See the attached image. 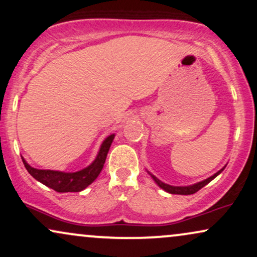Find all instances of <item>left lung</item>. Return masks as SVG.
<instances>
[{
  "mask_svg": "<svg viewBox=\"0 0 257 257\" xmlns=\"http://www.w3.org/2000/svg\"><path fill=\"white\" fill-rule=\"evenodd\" d=\"M223 170H224V168H222V170L217 172L216 174H213L212 177L207 178V179L200 181V183H198V184L191 185V186H171V185H167V184L162 183L161 180H159L158 178L154 177V175H153V174H151V173H149V174L152 175V178H153V179H154L155 183H157L161 188H164V190L166 191V192L172 193V194H185V196H186V194H193V193L198 192V191H199L201 187H204V186H205V185L209 184L211 180L215 179L217 175H218Z\"/></svg>",
  "mask_w": 257,
  "mask_h": 257,
  "instance_id": "left-lung-1",
  "label": "left lung"
}]
</instances>
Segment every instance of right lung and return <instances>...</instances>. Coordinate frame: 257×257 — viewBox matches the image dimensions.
<instances>
[{"mask_svg": "<svg viewBox=\"0 0 257 257\" xmlns=\"http://www.w3.org/2000/svg\"><path fill=\"white\" fill-rule=\"evenodd\" d=\"M113 136L115 135H110L104 140V142L100 146L96 160L89 167L84 168V170L79 172H74V173H64V172L50 170H37V168L29 166L24 158H22V161H24L26 170L28 171V173L34 179L40 181L41 184L46 185L47 187H51L52 190L61 193L79 192V191L89 186L98 177L103 166H104L106 155H108L109 148L112 144Z\"/></svg>", "mask_w": 257, "mask_h": 257, "instance_id": "right-lung-1", "label": "right lung"}]
</instances>
